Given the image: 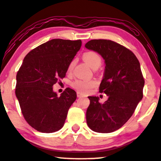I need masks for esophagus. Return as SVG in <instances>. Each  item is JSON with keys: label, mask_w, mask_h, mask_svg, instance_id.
<instances>
[{"label": "esophagus", "mask_w": 161, "mask_h": 161, "mask_svg": "<svg viewBox=\"0 0 161 161\" xmlns=\"http://www.w3.org/2000/svg\"><path fill=\"white\" fill-rule=\"evenodd\" d=\"M76 95H77L78 98H83V97H85V95L81 93V92H77Z\"/></svg>", "instance_id": "obj_1"}]
</instances>
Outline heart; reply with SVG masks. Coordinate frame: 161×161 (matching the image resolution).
<instances>
[{"mask_svg":"<svg viewBox=\"0 0 161 161\" xmlns=\"http://www.w3.org/2000/svg\"><path fill=\"white\" fill-rule=\"evenodd\" d=\"M83 58L85 62L91 68H94L96 65H100L101 63V57L98 53L95 51H87L83 54ZM75 60L70 62L68 66V71H73ZM97 85L96 81L87 80H76L71 83V86L76 91L81 93H88Z\"/></svg>","mask_w":161,"mask_h":161,"instance_id":"1","label":"heart"}]
</instances>
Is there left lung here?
I'll return each instance as SVG.
<instances>
[{"instance_id": "1", "label": "left lung", "mask_w": 161, "mask_h": 161, "mask_svg": "<svg viewBox=\"0 0 161 161\" xmlns=\"http://www.w3.org/2000/svg\"><path fill=\"white\" fill-rule=\"evenodd\" d=\"M85 47L97 52L105 60L99 92L108 97L103 104L98 102V97H88L87 125L96 132H113L130 118L143 98L144 79L140 63L132 51L111 40L92 39Z\"/></svg>"}]
</instances>
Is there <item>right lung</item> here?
I'll use <instances>...</instances> for the list:
<instances>
[{
  "label": "right lung",
  "mask_w": 161,
  "mask_h": 161,
  "mask_svg": "<svg viewBox=\"0 0 161 161\" xmlns=\"http://www.w3.org/2000/svg\"><path fill=\"white\" fill-rule=\"evenodd\" d=\"M81 46V40L55 38L36 47L25 57L17 74L15 94L25 119L35 130L53 133L64 125L76 93L67 87L58 96L53 86L65 77Z\"/></svg>",
  "instance_id": "add662e5"
}]
</instances>
